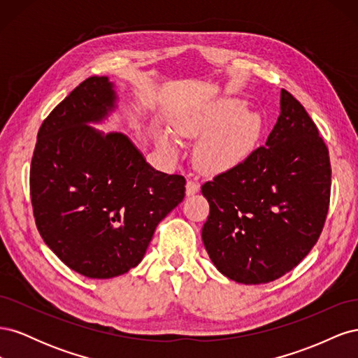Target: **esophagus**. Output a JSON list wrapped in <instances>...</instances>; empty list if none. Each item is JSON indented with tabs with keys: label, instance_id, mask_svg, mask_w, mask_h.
I'll return each mask as SVG.
<instances>
[{
	"label": "esophagus",
	"instance_id": "1",
	"mask_svg": "<svg viewBox=\"0 0 358 358\" xmlns=\"http://www.w3.org/2000/svg\"><path fill=\"white\" fill-rule=\"evenodd\" d=\"M185 188H187V196H192V194H196V192L200 191V183L196 182V180H191V179H189V180L187 182Z\"/></svg>",
	"mask_w": 358,
	"mask_h": 358
}]
</instances>
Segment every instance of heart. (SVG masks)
<instances>
[{"label":"heart","mask_w":358,"mask_h":358,"mask_svg":"<svg viewBox=\"0 0 358 358\" xmlns=\"http://www.w3.org/2000/svg\"><path fill=\"white\" fill-rule=\"evenodd\" d=\"M175 131L183 137H203L196 148L197 164L215 175L237 167L252 154L262 136V119L243 112L239 100H221L179 119ZM158 143L171 158L180 154L179 145L166 133L158 136Z\"/></svg>","instance_id":"b5f03b06"}]
</instances>
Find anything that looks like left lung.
Returning <instances> with one entry per match:
<instances>
[{
	"label": "left lung",
	"mask_w": 358,
	"mask_h": 358,
	"mask_svg": "<svg viewBox=\"0 0 358 358\" xmlns=\"http://www.w3.org/2000/svg\"><path fill=\"white\" fill-rule=\"evenodd\" d=\"M330 188L329 149L305 107L282 90L266 146L201 187L210 206L201 237L212 263L246 285L284 276L317 243Z\"/></svg>",
	"instance_id": "left-lung-1"
}]
</instances>
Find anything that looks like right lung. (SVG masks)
I'll return each mask as SVG.
<instances>
[{
    "instance_id": "obj_1",
    "label": "right lung",
    "mask_w": 358,
    "mask_h": 358,
    "mask_svg": "<svg viewBox=\"0 0 358 358\" xmlns=\"http://www.w3.org/2000/svg\"><path fill=\"white\" fill-rule=\"evenodd\" d=\"M106 76L83 80L43 121L29 169L36 225L61 262L109 279L143 259L161 220L185 197V178L150 167L121 133L90 127L115 109Z\"/></svg>"
}]
</instances>
